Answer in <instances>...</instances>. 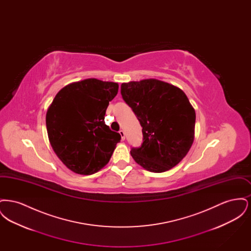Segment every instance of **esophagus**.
<instances>
[{"label":"esophagus","instance_id":"34e87169","mask_svg":"<svg viewBox=\"0 0 251 251\" xmlns=\"http://www.w3.org/2000/svg\"><path fill=\"white\" fill-rule=\"evenodd\" d=\"M120 136H121V139L124 140V139H125V132H124V131H123V130H120Z\"/></svg>","mask_w":251,"mask_h":251}]
</instances>
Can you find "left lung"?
<instances>
[{
	"mask_svg": "<svg viewBox=\"0 0 251 251\" xmlns=\"http://www.w3.org/2000/svg\"><path fill=\"white\" fill-rule=\"evenodd\" d=\"M121 95L143 128L141 147L131 149L133 160L154 173L177 166L195 138L196 112L187 96L157 79L123 83Z\"/></svg>",
	"mask_w": 251,
	"mask_h": 251,
	"instance_id": "8db88e82",
	"label": "left lung"
}]
</instances>
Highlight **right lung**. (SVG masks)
Wrapping results in <instances>:
<instances>
[{
	"label": "right lung",
	"instance_id": "right-lung-1",
	"mask_svg": "<svg viewBox=\"0 0 251 251\" xmlns=\"http://www.w3.org/2000/svg\"><path fill=\"white\" fill-rule=\"evenodd\" d=\"M118 91V83L85 79L64 86L49 106V141L74 173L94 174L110 161L121 136L109 129L104 116Z\"/></svg>",
	"mask_w": 251,
	"mask_h": 251
}]
</instances>
